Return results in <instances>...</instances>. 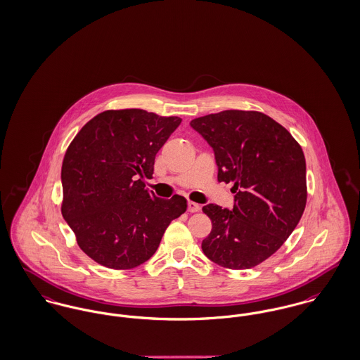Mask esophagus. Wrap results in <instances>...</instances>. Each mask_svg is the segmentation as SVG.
<instances>
[{
	"mask_svg": "<svg viewBox=\"0 0 360 360\" xmlns=\"http://www.w3.org/2000/svg\"><path fill=\"white\" fill-rule=\"evenodd\" d=\"M188 211L189 212H198L200 211V205L194 201H188Z\"/></svg>",
	"mask_w": 360,
	"mask_h": 360,
	"instance_id": "34e87169",
	"label": "esophagus"
}]
</instances>
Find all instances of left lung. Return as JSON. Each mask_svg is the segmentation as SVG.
Returning <instances> with one entry per match:
<instances>
[{"mask_svg": "<svg viewBox=\"0 0 360 360\" xmlns=\"http://www.w3.org/2000/svg\"><path fill=\"white\" fill-rule=\"evenodd\" d=\"M191 126L214 149L218 181L233 182V210L202 207L212 221L204 255L230 270H248L282 247L307 202L302 146L270 116L221 111L193 119Z\"/></svg>", "mask_w": 360, "mask_h": 360, "instance_id": "8db88e82", "label": "left lung"}]
</instances>
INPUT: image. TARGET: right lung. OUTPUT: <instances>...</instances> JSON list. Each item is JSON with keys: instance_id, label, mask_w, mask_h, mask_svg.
<instances>
[{"instance_id": "obj_1", "label": "right lung", "mask_w": 360, "mask_h": 360, "mask_svg": "<svg viewBox=\"0 0 360 360\" xmlns=\"http://www.w3.org/2000/svg\"><path fill=\"white\" fill-rule=\"evenodd\" d=\"M143 110L98 113L70 143L63 166L61 214L83 252L101 266L129 270L149 260L186 198L145 189L156 153L181 124Z\"/></svg>"}]
</instances>
